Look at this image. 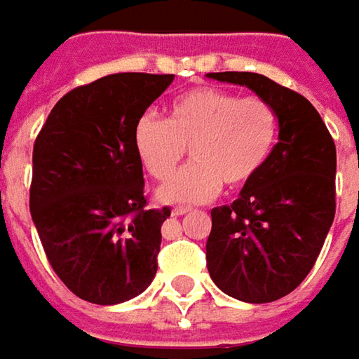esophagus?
Instances as JSON below:
<instances>
[{
    "label": "esophagus",
    "mask_w": 359,
    "mask_h": 359,
    "mask_svg": "<svg viewBox=\"0 0 359 359\" xmlns=\"http://www.w3.org/2000/svg\"><path fill=\"white\" fill-rule=\"evenodd\" d=\"M187 212H189V210H187V208H175V210H173L172 214L175 215V217H182V215H186Z\"/></svg>",
    "instance_id": "esophagus-1"
}]
</instances>
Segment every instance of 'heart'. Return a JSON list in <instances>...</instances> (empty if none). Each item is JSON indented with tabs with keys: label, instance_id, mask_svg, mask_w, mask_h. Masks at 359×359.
<instances>
[{
	"label": "heart",
	"instance_id": "1",
	"mask_svg": "<svg viewBox=\"0 0 359 359\" xmlns=\"http://www.w3.org/2000/svg\"><path fill=\"white\" fill-rule=\"evenodd\" d=\"M276 140L278 116L266 100L217 88L177 95L165 121L144 116L133 131L137 158L159 182L169 180L190 149L194 163L158 189V200L172 205H198L224 186H248L264 170Z\"/></svg>",
	"mask_w": 359,
	"mask_h": 359
}]
</instances>
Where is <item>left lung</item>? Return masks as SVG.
<instances>
[{
	"mask_svg": "<svg viewBox=\"0 0 359 359\" xmlns=\"http://www.w3.org/2000/svg\"><path fill=\"white\" fill-rule=\"evenodd\" d=\"M205 77L245 86L278 116V144L231 205L212 210L208 271L228 296L268 304L294 292L313 268L336 215V145L296 91L252 72Z\"/></svg>",
	"mask_w": 359,
	"mask_h": 359,
	"instance_id": "8db88e82",
	"label": "left lung"
}]
</instances>
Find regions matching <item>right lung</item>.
Segmentation results:
<instances>
[{
	"mask_svg": "<svg viewBox=\"0 0 359 359\" xmlns=\"http://www.w3.org/2000/svg\"><path fill=\"white\" fill-rule=\"evenodd\" d=\"M173 76L111 74L65 93L34 145L29 210L53 271L77 297L116 306L158 271L161 224L145 210L133 131Z\"/></svg>",
	"mask_w": 359,
	"mask_h": 359,
	"instance_id": "add662e5",
	"label": "right lung"
}]
</instances>
